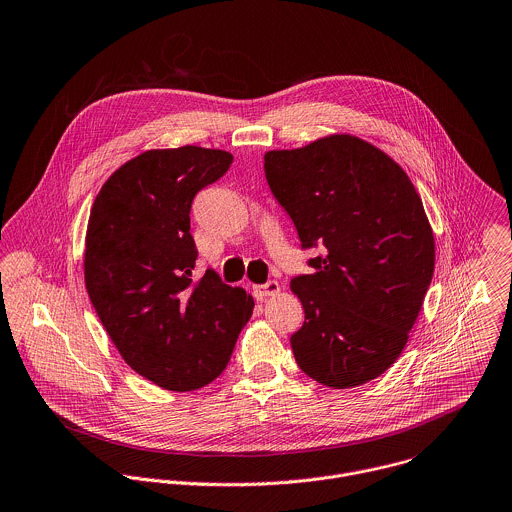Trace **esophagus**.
I'll list each match as a JSON object with an SVG mask.
<instances>
[{
  "instance_id": "obj_1",
  "label": "esophagus",
  "mask_w": 512,
  "mask_h": 512,
  "mask_svg": "<svg viewBox=\"0 0 512 512\" xmlns=\"http://www.w3.org/2000/svg\"><path fill=\"white\" fill-rule=\"evenodd\" d=\"M276 294H280V284H278L276 280H270V282H266L264 286H256V296H258L260 300H266V298L276 296Z\"/></svg>"
}]
</instances>
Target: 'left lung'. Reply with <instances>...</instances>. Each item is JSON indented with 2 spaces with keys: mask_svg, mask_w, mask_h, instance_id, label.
<instances>
[{
  "mask_svg": "<svg viewBox=\"0 0 512 512\" xmlns=\"http://www.w3.org/2000/svg\"><path fill=\"white\" fill-rule=\"evenodd\" d=\"M272 194L316 270L290 282L306 320L290 341L306 375L332 389L363 385L401 355L435 270V238L411 178L371 143L336 133L268 151Z\"/></svg>",
  "mask_w": 512,
  "mask_h": 512,
  "instance_id": "left-lung-1",
  "label": "left lung"
}]
</instances>
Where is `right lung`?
I'll return each mask as SVG.
<instances>
[{
    "mask_svg": "<svg viewBox=\"0 0 512 512\" xmlns=\"http://www.w3.org/2000/svg\"><path fill=\"white\" fill-rule=\"evenodd\" d=\"M220 149H151L121 165L91 206L83 274L91 304L139 375L194 391L228 365L254 298L206 270L192 278L194 194L232 165Z\"/></svg>",
    "mask_w": 512,
    "mask_h": 512,
    "instance_id": "obj_1",
    "label": "right lung"
}]
</instances>
